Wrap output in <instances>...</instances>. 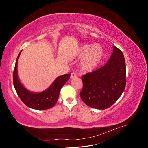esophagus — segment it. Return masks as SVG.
I'll list each match as a JSON object with an SVG mask.
<instances>
[{"instance_id": "esophagus-1", "label": "esophagus", "mask_w": 148, "mask_h": 148, "mask_svg": "<svg viewBox=\"0 0 148 148\" xmlns=\"http://www.w3.org/2000/svg\"><path fill=\"white\" fill-rule=\"evenodd\" d=\"M75 77H77V75H76V73H71V76H70V78H71V79H73V78H75Z\"/></svg>"}]
</instances>
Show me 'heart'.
<instances>
[{"mask_svg":"<svg viewBox=\"0 0 148 148\" xmlns=\"http://www.w3.org/2000/svg\"><path fill=\"white\" fill-rule=\"evenodd\" d=\"M104 49L98 44H84L77 51V56L82 58L81 69L85 72H91L100 65L104 57Z\"/></svg>","mask_w":148,"mask_h":148,"instance_id":"1","label":"heart"}]
</instances>
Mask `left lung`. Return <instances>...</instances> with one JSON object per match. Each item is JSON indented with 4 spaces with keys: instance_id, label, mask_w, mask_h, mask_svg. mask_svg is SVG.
Instances as JSON below:
<instances>
[{
    "instance_id": "1",
    "label": "left lung",
    "mask_w": 148,
    "mask_h": 148,
    "mask_svg": "<svg viewBox=\"0 0 148 148\" xmlns=\"http://www.w3.org/2000/svg\"><path fill=\"white\" fill-rule=\"evenodd\" d=\"M113 52L105 65L83 75L80 97L92 108L106 109L112 106L126 85V65L122 52L113 46Z\"/></svg>"
}]
</instances>
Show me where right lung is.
<instances>
[{"mask_svg":"<svg viewBox=\"0 0 148 148\" xmlns=\"http://www.w3.org/2000/svg\"><path fill=\"white\" fill-rule=\"evenodd\" d=\"M17 57L13 74V82L15 91L21 101L29 108L36 110H46L54 106L59 99L62 87L70 77V74H65L57 77L52 84L45 91L33 92L28 91L20 82L18 77L17 64L20 53Z\"/></svg>","mask_w":148,"mask_h":148,"instance_id":"1","label":"right lung"}]
</instances>
